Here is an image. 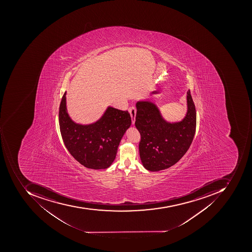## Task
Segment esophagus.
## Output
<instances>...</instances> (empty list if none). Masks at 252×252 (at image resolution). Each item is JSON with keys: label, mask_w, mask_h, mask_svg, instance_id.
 <instances>
[{"label": "esophagus", "mask_w": 252, "mask_h": 252, "mask_svg": "<svg viewBox=\"0 0 252 252\" xmlns=\"http://www.w3.org/2000/svg\"><path fill=\"white\" fill-rule=\"evenodd\" d=\"M128 111H129L130 116H131V118H132V124H134L135 121V115H136V108L132 106V107H129Z\"/></svg>", "instance_id": "obj_1"}]
</instances>
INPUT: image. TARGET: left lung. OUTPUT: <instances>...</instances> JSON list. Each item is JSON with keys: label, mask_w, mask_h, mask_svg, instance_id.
I'll list each match as a JSON object with an SVG mask.
<instances>
[{"label": "left lung", "mask_w": 252, "mask_h": 252, "mask_svg": "<svg viewBox=\"0 0 252 252\" xmlns=\"http://www.w3.org/2000/svg\"><path fill=\"white\" fill-rule=\"evenodd\" d=\"M188 111L179 123L166 122L157 106L138 101L135 125L141 135L140 158L150 171L165 170L177 163L189 148L196 130V110L191 92L187 93Z\"/></svg>", "instance_id": "1"}]
</instances>
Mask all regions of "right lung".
I'll return each instance as SVG.
<instances>
[{"instance_id": "1", "label": "right lung", "mask_w": 252, "mask_h": 252, "mask_svg": "<svg viewBox=\"0 0 252 252\" xmlns=\"http://www.w3.org/2000/svg\"><path fill=\"white\" fill-rule=\"evenodd\" d=\"M131 124L128 110L111 107L94 124H75L66 111V92L61 99L59 125L63 143L70 155L89 169H106L112 164L121 138Z\"/></svg>"}]
</instances>
